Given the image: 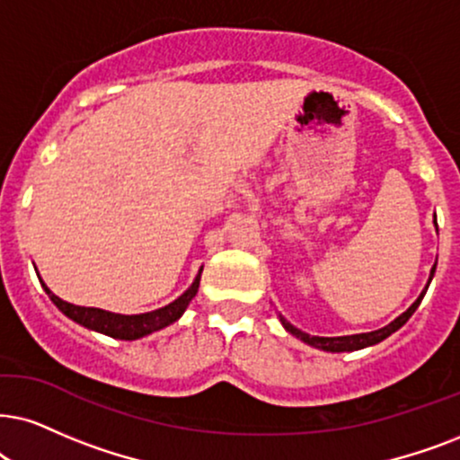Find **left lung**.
Instances as JSON below:
<instances>
[{"label":"left lung","mask_w":460,"mask_h":460,"mask_svg":"<svg viewBox=\"0 0 460 460\" xmlns=\"http://www.w3.org/2000/svg\"><path fill=\"white\" fill-rule=\"evenodd\" d=\"M435 229H438V223H435ZM435 267H438V261H435V265L431 267V273H429L427 287L422 288V293L418 295V299L414 301V304H411V305L408 307V310L401 314V316L394 318L393 323H388L386 327H382V329H377V331H369V333L340 335V337H318V335H310V333H305V331L293 327V324H290V323L287 321V318L282 316L280 312H278V318H280L282 327L287 329L290 335H295V337H297V340H301V341H304V344H307V346L318 348V350H324V352H354V350H363V348H367V346L380 344L382 340H386L388 335H393L394 331H399L401 327H403L405 323L410 321V316L416 312V307L420 305L424 293H427L429 284H431V280H433Z\"/></svg>","instance_id":"obj_1"}]
</instances>
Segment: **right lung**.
Here are the masks:
<instances>
[{"mask_svg":"<svg viewBox=\"0 0 460 460\" xmlns=\"http://www.w3.org/2000/svg\"><path fill=\"white\" fill-rule=\"evenodd\" d=\"M201 271H203V267L197 271L193 284H190V287L184 290L178 299H173L172 304H167L165 307H159V310L144 312V314H116V312L100 310V307H83V305L67 304V301L59 299L49 287H46L42 278L40 276L38 278H40V282H42V288L50 295L52 304L59 307V310L66 314L67 318H72L74 323L83 324V327L91 329V331H97V333L114 337V340L133 341V340H139V337H146L150 333H155V331L170 327V324H173L180 316H182L184 310H187L189 304L197 295V290H199ZM36 273H38V270H36Z\"/></svg>","mask_w":460,"mask_h":460,"instance_id":"obj_1","label":"right lung"}]
</instances>
